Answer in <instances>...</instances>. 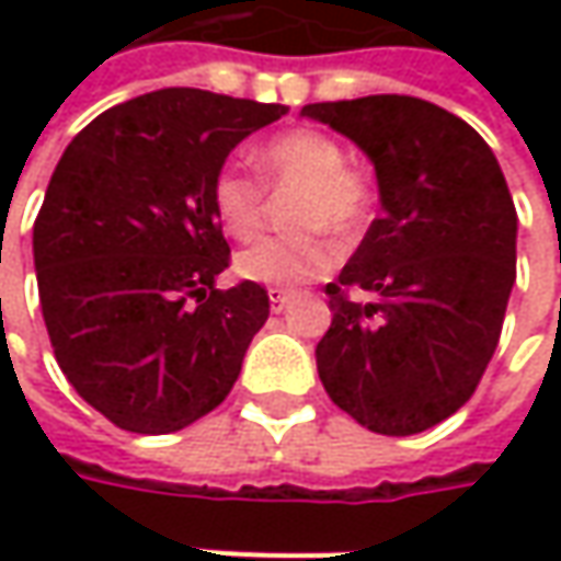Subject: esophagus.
Wrapping results in <instances>:
<instances>
[{"instance_id": "esophagus-1", "label": "esophagus", "mask_w": 561, "mask_h": 561, "mask_svg": "<svg viewBox=\"0 0 561 561\" xmlns=\"http://www.w3.org/2000/svg\"><path fill=\"white\" fill-rule=\"evenodd\" d=\"M268 299H271V309H274V312H280V309H284V306L293 299V293L284 290V287H271Z\"/></svg>"}]
</instances>
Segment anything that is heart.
<instances>
[{
    "label": "heart",
    "instance_id": "1",
    "mask_svg": "<svg viewBox=\"0 0 561 561\" xmlns=\"http://www.w3.org/2000/svg\"><path fill=\"white\" fill-rule=\"evenodd\" d=\"M262 184L271 193H293V237H271L243 249L233 262L243 280L262 287H299L331 274L336 247L328 233L356 237L375 211L371 174L346 162L343 142L318 127H293L259 149ZM237 168H221L208 186V205L230 240L249 243L265 221V190Z\"/></svg>",
    "mask_w": 561,
    "mask_h": 561
}]
</instances>
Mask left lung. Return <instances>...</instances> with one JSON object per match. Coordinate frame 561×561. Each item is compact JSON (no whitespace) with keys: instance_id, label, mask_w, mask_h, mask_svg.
Segmentation results:
<instances>
[{"instance_id":"1","label":"left lung","mask_w":561,"mask_h":561,"mask_svg":"<svg viewBox=\"0 0 561 561\" xmlns=\"http://www.w3.org/2000/svg\"><path fill=\"white\" fill-rule=\"evenodd\" d=\"M302 115L368 152L383 205L328 284L318 377L362 427L421 434L471 399L503 334L518 230L503 168L471 124L424 99L312 102ZM353 289L376 299L356 304Z\"/></svg>"}]
</instances>
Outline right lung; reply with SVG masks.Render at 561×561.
<instances>
[{
	"instance_id": "obj_1",
	"label": "right lung",
	"mask_w": 561,
	"mask_h": 561,
	"mask_svg": "<svg viewBox=\"0 0 561 561\" xmlns=\"http://www.w3.org/2000/svg\"><path fill=\"white\" fill-rule=\"evenodd\" d=\"M287 105L171 87L90 121L33 221L43 321L68 383L121 431L174 434L218 409L268 321L265 287L215 290L230 247L208 186Z\"/></svg>"
}]
</instances>
